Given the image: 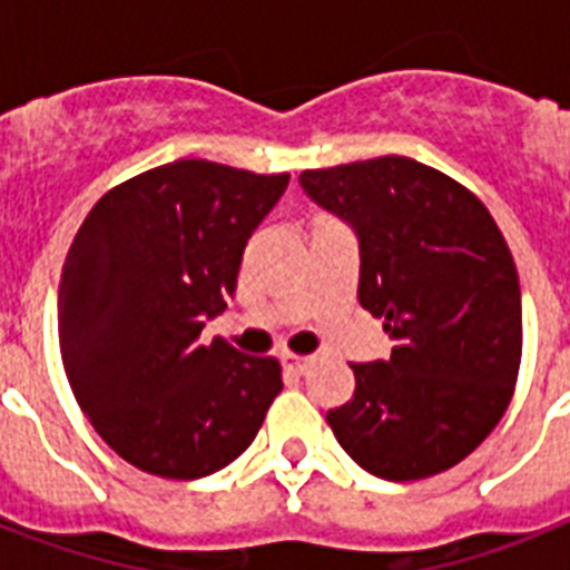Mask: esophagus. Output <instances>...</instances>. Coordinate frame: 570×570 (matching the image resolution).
Here are the masks:
<instances>
[{
	"instance_id": "1",
	"label": "esophagus",
	"mask_w": 570,
	"mask_h": 570,
	"mask_svg": "<svg viewBox=\"0 0 570 570\" xmlns=\"http://www.w3.org/2000/svg\"><path fill=\"white\" fill-rule=\"evenodd\" d=\"M313 364H316L313 355H284V366L295 375H307L313 370Z\"/></svg>"
}]
</instances>
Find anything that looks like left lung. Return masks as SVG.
I'll list each match as a JSON object with an SVG mask.
<instances>
[{"label":"left lung","instance_id":"left-lung-1","mask_svg":"<svg viewBox=\"0 0 570 570\" xmlns=\"http://www.w3.org/2000/svg\"><path fill=\"white\" fill-rule=\"evenodd\" d=\"M298 183L355 230L357 302L393 340L387 361L352 364L355 396L328 411L331 432L390 482L455 468L500 423L521 370V284L503 233L473 191L407 156Z\"/></svg>","mask_w":570,"mask_h":570}]
</instances>
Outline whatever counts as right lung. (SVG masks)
I'll use <instances>...</instances> for the list:
<instances>
[{"label": "right lung", "mask_w": 570, "mask_h": 570, "mask_svg": "<svg viewBox=\"0 0 570 570\" xmlns=\"http://www.w3.org/2000/svg\"><path fill=\"white\" fill-rule=\"evenodd\" d=\"M286 183L180 159L106 191L76 233L58 286L61 361L79 407L132 468L163 479L227 468L284 390L275 357L200 343V331L236 293L242 250Z\"/></svg>", "instance_id": "obj_1"}]
</instances>
